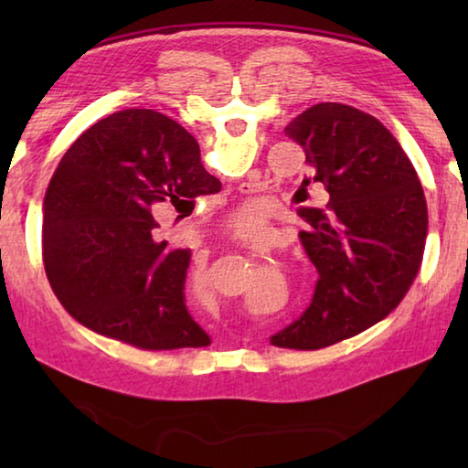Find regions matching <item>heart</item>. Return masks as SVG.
Returning <instances> with one entry per match:
<instances>
[{
    "mask_svg": "<svg viewBox=\"0 0 468 468\" xmlns=\"http://www.w3.org/2000/svg\"><path fill=\"white\" fill-rule=\"evenodd\" d=\"M264 223V212L260 208L258 204H243L241 208H237L231 218H229V229H231L233 233L237 235H250V233H258L260 229H262ZM202 281L206 284V274L202 276Z\"/></svg>",
    "mask_w": 468,
    "mask_h": 468,
    "instance_id": "obj_1",
    "label": "heart"
}]
</instances>
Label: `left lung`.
<instances>
[{"label":"left lung","mask_w":468,"mask_h":468,"mask_svg":"<svg viewBox=\"0 0 468 468\" xmlns=\"http://www.w3.org/2000/svg\"><path fill=\"white\" fill-rule=\"evenodd\" d=\"M284 133L305 150L303 184L320 181L330 200L297 208L320 279L310 307L271 343L314 351L371 328L405 299L421 268L427 204L405 150L374 115L320 102Z\"/></svg>","instance_id":"left-lung-1"}]
</instances>
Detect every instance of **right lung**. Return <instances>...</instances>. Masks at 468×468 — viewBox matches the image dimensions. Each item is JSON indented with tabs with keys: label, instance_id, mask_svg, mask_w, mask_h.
Wrapping results in <instances>:
<instances>
[{
	"label": "right lung",
	"instance_id": "obj_1",
	"mask_svg": "<svg viewBox=\"0 0 468 468\" xmlns=\"http://www.w3.org/2000/svg\"><path fill=\"white\" fill-rule=\"evenodd\" d=\"M220 181L192 133L153 109H125L86 130L43 202V260L66 312L97 335L144 351L208 346L184 284L192 251L156 239L154 215L184 212Z\"/></svg>",
	"mask_w": 468,
	"mask_h": 468
}]
</instances>
